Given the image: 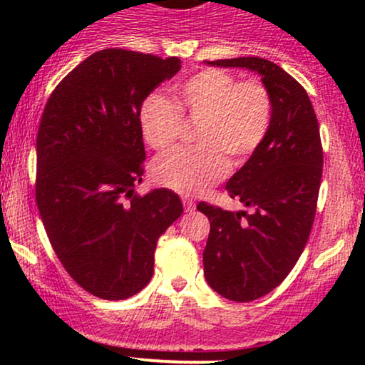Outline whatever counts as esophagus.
Returning a JSON list of instances; mask_svg holds the SVG:
<instances>
[{"instance_id": "esophagus-1", "label": "esophagus", "mask_w": 365, "mask_h": 365, "mask_svg": "<svg viewBox=\"0 0 365 365\" xmlns=\"http://www.w3.org/2000/svg\"><path fill=\"white\" fill-rule=\"evenodd\" d=\"M182 202H183V207H185L187 212H192L195 209V202L192 199H188V197H183Z\"/></svg>"}]
</instances>
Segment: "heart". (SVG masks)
Segmentation results:
<instances>
[{
  "label": "heart",
  "mask_w": 365,
  "mask_h": 365,
  "mask_svg": "<svg viewBox=\"0 0 365 365\" xmlns=\"http://www.w3.org/2000/svg\"><path fill=\"white\" fill-rule=\"evenodd\" d=\"M178 108L161 96H150L139 113L142 137L163 150L177 140L182 115L200 120L197 148L175 149L154 159L150 173L159 185L178 194H200L240 166L261 148L269 132L273 103L257 81L238 82L223 70H202L175 89Z\"/></svg>",
  "instance_id": "obj_1"
}]
</instances>
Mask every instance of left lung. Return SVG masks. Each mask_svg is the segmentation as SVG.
<instances>
[{
  "label": "left lung",
  "mask_w": 365,
  "mask_h": 365,
  "mask_svg": "<svg viewBox=\"0 0 365 365\" xmlns=\"http://www.w3.org/2000/svg\"><path fill=\"white\" fill-rule=\"evenodd\" d=\"M206 63L261 75L273 103L261 148L226 183L230 197L252 211L197 206L211 221L202 254L207 284L225 299L250 302L287 278L307 244L322 175L319 125L304 87L273 61L244 56Z\"/></svg>",
  "instance_id": "8db88e82"
}]
</instances>
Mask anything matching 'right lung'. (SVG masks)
I'll list each match as a JSON object with an SVG mask.
<instances>
[{
  "label": "right lung",
  "instance_id": "obj_1",
  "mask_svg": "<svg viewBox=\"0 0 365 365\" xmlns=\"http://www.w3.org/2000/svg\"><path fill=\"white\" fill-rule=\"evenodd\" d=\"M180 68L178 58L103 49L46 103L36 142L37 207L66 273L99 299H128L150 282L158 238L183 212L168 188L133 194L145 159L140 106Z\"/></svg>",
  "mask_w": 365,
  "mask_h": 365
}]
</instances>
